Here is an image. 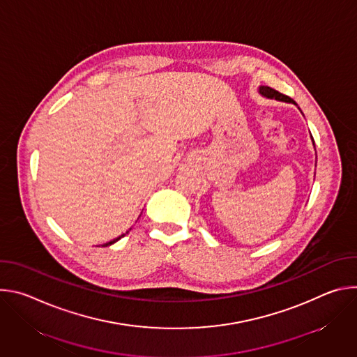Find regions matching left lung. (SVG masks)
<instances>
[{"mask_svg": "<svg viewBox=\"0 0 357 357\" xmlns=\"http://www.w3.org/2000/svg\"><path fill=\"white\" fill-rule=\"evenodd\" d=\"M259 93H260L261 96L267 97V98H274V100H277V101H284V103H292V105H295V106L298 107V105L295 103V101H294L291 97H288V96H285V94H282V93H280V91H277V90H274V89H271V87H268V86H260V87H259ZM298 109H299V107H298ZM299 112H301V109H299ZM301 113H302V112H301ZM311 139H312V144H314V146H315V142H314L312 135H311Z\"/></svg>", "mask_w": 357, "mask_h": 357, "instance_id": "left-lung-1", "label": "left lung"}]
</instances>
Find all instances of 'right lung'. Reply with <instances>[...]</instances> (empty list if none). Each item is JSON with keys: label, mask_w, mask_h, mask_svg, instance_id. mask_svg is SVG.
I'll return each mask as SVG.
<instances>
[{"label": "right lung", "mask_w": 357, "mask_h": 357, "mask_svg": "<svg viewBox=\"0 0 357 357\" xmlns=\"http://www.w3.org/2000/svg\"><path fill=\"white\" fill-rule=\"evenodd\" d=\"M130 230H131V229H130ZM127 233H128V231H127ZM127 233H126V234H127ZM126 234H121V236H119V237H117V238H114V240H112V241H109V243H106V244H103V247H107V245H112V244H114V243H116V241H119V240H120V238H121V237H124V236H126Z\"/></svg>", "instance_id": "1"}]
</instances>
